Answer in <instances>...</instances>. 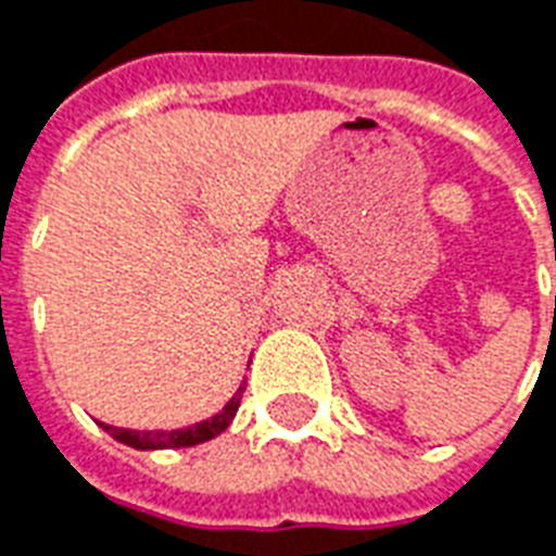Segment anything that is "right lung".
Masks as SVG:
<instances>
[{"mask_svg":"<svg viewBox=\"0 0 556 556\" xmlns=\"http://www.w3.org/2000/svg\"><path fill=\"white\" fill-rule=\"evenodd\" d=\"M245 383H240V390L233 392L231 402L225 404L223 410L211 416V419L195 421V425H187V428H175V431H131V428H114V425H104L99 421L104 431L111 433L116 442L123 445H131L137 452H161V448H190V445H199V442H207L219 437V433L231 425V419L237 416V407H240V399H243Z\"/></svg>","mask_w":556,"mask_h":556,"instance_id":"1","label":"right lung"}]
</instances>
